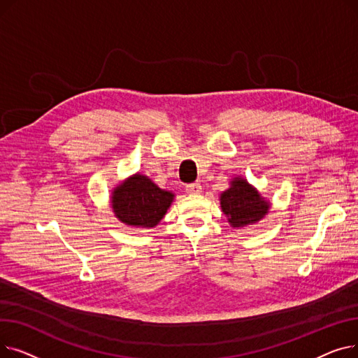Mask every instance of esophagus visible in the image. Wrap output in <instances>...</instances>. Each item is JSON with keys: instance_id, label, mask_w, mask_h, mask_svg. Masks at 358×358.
<instances>
[{"instance_id": "esophagus-1", "label": "esophagus", "mask_w": 358, "mask_h": 358, "mask_svg": "<svg viewBox=\"0 0 358 358\" xmlns=\"http://www.w3.org/2000/svg\"><path fill=\"white\" fill-rule=\"evenodd\" d=\"M185 192L189 194H200L201 193V185L199 182H193V184H187L185 185Z\"/></svg>"}]
</instances>
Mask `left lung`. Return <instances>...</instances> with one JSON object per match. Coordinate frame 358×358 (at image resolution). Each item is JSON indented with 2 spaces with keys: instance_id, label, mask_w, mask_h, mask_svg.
<instances>
[{
  "instance_id": "obj_1",
  "label": "left lung",
  "mask_w": 358,
  "mask_h": 358,
  "mask_svg": "<svg viewBox=\"0 0 358 358\" xmlns=\"http://www.w3.org/2000/svg\"><path fill=\"white\" fill-rule=\"evenodd\" d=\"M220 209L232 228L241 229L258 223L268 215L271 203L247 178L235 176L219 196Z\"/></svg>"
}]
</instances>
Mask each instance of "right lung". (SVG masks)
I'll use <instances>...</instances> for the list:
<instances>
[{
  "label": "right lung",
  "instance_id": "obj_1",
  "mask_svg": "<svg viewBox=\"0 0 358 358\" xmlns=\"http://www.w3.org/2000/svg\"><path fill=\"white\" fill-rule=\"evenodd\" d=\"M176 194L143 174H134L111 190L110 206L115 216L127 227L152 229L171 208Z\"/></svg>",
  "mask_w": 358,
  "mask_h": 358
}]
</instances>
